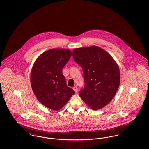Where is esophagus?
<instances>
[{"mask_svg":"<svg viewBox=\"0 0 149 149\" xmlns=\"http://www.w3.org/2000/svg\"><path fill=\"white\" fill-rule=\"evenodd\" d=\"M73 90L75 91V93H77V92H78V87H77V86L74 87H73Z\"/></svg>","mask_w":149,"mask_h":149,"instance_id":"34e87169","label":"esophagus"}]
</instances>
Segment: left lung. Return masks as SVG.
Here are the masks:
<instances>
[{
	"mask_svg": "<svg viewBox=\"0 0 149 149\" xmlns=\"http://www.w3.org/2000/svg\"><path fill=\"white\" fill-rule=\"evenodd\" d=\"M74 61L82 68L84 87L79 95L91 109L105 107L116 95L120 83V71L113 57L95 46L77 48Z\"/></svg>",
	"mask_w": 149,
	"mask_h": 149,
	"instance_id": "obj_1",
	"label": "left lung"
}]
</instances>
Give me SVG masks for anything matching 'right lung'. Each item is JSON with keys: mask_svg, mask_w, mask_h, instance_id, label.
Here are the masks:
<instances>
[{"mask_svg": "<svg viewBox=\"0 0 149 149\" xmlns=\"http://www.w3.org/2000/svg\"><path fill=\"white\" fill-rule=\"evenodd\" d=\"M72 55L68 49H52L40 55L31 72V84L35 95L44 106L58 111L75 91L67 86L62 68Z\"/></svg>", "mask_w": 149, "mask_h": 149, "instance_id": "1", "label": "right lung"}]
</instances>
